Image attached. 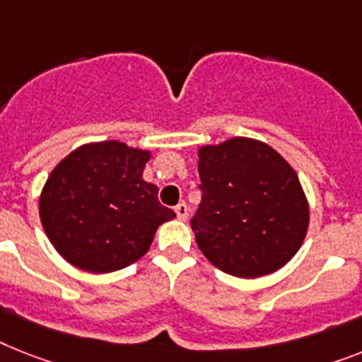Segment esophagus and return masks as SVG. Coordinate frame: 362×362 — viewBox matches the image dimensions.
I'll return each instance as SVG.
<instances>
[{"mask_svg":"<svg viewBox=\"0 0 362 362\" xmlns=\"http://www.w3.org/2000/svg\"><path fill=\"white\" fill-rule=\"evenodd\" d=\"M175 214H177V218L181 220V222H185L188 216V207L185 205V203H179V205H175Z\"/></svg>","mask_w":362,"mask_h":362,"instance_id":"esophagus-1","label":"esophagus"}]
</instances>
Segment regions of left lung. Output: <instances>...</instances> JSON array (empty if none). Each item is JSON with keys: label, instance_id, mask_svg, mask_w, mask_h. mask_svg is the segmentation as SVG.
<instances>
[{"label": "left lung", "instance_id": "1", "mask_svg": "<svg viewBox=\"0 0 362 362\" xmlns=\"http://www.w3.org/2000/svg\"><path fill=\"white\" fill-rule=\"evenodd\" d=\"M203 198L192 218L207 261L229 276L255 279L298 253L310 211L298 174L267 142L231 136L198 148Z\"/></svg>", "mask_w": 362, "mask_h": 362}]
</instances>
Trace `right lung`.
I'll list each match as a JSON object with an SVG mask.
<instances>
[{
	"label": "right lung",
	"mask_w": 362,
	"mask_h": 362,
	"mask_svg": "<svg viewBox=\"0 0 362 362\" xmlns=\"http://www.w3.org/2000/svg\"><path fill=\"white\" fill-rule=\"evenodd\" d=\"M151 151L120 140L76 148L47 175L38 199L42 228L71 267L110 274L148 253L155 233L174 220L159 188L142 179Z\"/></svg>",
	"instance_id": "1"
}]
</instances>
